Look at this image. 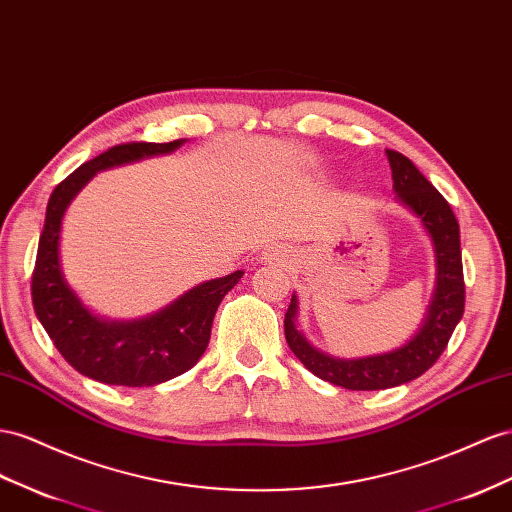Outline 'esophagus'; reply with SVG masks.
I'll use <instances>...</instances> for the list:
<instances>
[{"label": "esophagus", "instance_id": "esophagus-1", "mask_svg": "<svg viewBox=\"0 0 512 512\" xmlns=\"http://www.w3.org/2000/svg\"><path fill=\"white\" fill-rule=\"evenodd\" d=\"M288 256V250L282 245H275V247H269V250L265 252V260L267 262H284Z\"/></svg>", "mask_w": 512, "mask_h": 512}]
</instances>
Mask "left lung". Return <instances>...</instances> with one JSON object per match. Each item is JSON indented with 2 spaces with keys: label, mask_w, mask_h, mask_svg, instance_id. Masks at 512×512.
Listing matches in <instances>:
<instances>
[{
  "label": "left lung",
  "mask_w": 512,
  "mask_h": 512,
  "mask_svg": "<svg viewBox=\"0 0 512 512\" xmlns=\"http://www.w3.org/2000/svg\"><path fill=\"white\" fill-rule=\"evenodd\" d=\"M392 168L396 200L418 217L435 254V290L420 329L403 347L388 353L342 359L319 351L297 327L299 301L290 299L284 334L290 351L312 375L344 390H385L418 379L444 353L454 327L463 319L465 282L461 262V234L446 198L426 181L405 155L385 150Z\"/></svg>",
  "instance_id": "1"
}]
</instances>
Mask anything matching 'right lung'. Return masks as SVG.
I'll list each match as a JSON object with an SVG mask.
<instances>
[{
	"label": "right lung",
	"instance_id": "add662e5",
	"mask_svg": "<svg viewBox=\"0 0 512 512\" xmlns=\"http://www.w3.org/2000/svg\"><path fill=\"white\" fill-rule=\"evenodd\" d=\"M187 140L168 144L131 142L86 161L53 189L32 273V301L40 325L55 349L77 372L107 385L150 388L196 366L209 347L219 303L243 271L193 286L155 314L133 321H109L94 314L66 282L60 262L62 219L77 193L96 172L146 157L170 155Z\"/></svg>",
	"mask_w": 512,
	"mask_h": 512
}]
</instances>
